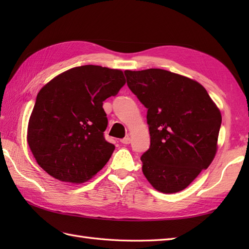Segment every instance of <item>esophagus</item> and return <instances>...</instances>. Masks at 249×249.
Wrapping results in <instances>:
<instances>
[{
	"label": "esophagus",
	"instance_id": "1",
	"mask_svg": "<svg viewBox=\"0 0 249 249\" xmlns=\"http://www.w3.org/2000/svg\"><path fill=\"white\" fill-rule=\"evenodd\" d=\"M121 142H122V143H123V144H129V143H130V138L127 136V137H125L124 139H122Z\"/></svg>",
	"mask_w": 249,
	"mask_h": 249
}]
</instances>
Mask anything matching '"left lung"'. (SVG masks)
<instances>
[{"instance_id": "1", "label": "left lung", "mask_w": 249, "mask_h": 249, "mask_svg": "<svg viewBox=\"0 0 249 249\" xmlns=\"http://www.w3.org/2000/svg\"><path fill=\"white\" fill-rule=\"evenodd\" d=\"M126 81L147 109L151 145L142 172L158 192L186 188L213 161L221 114L197 81L160 68L125 71Z\"/></svg>"}]
</instances>
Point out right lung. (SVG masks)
Here are the masks:
<instances>
[{
	"label": "right lung",
	"instance_id": "1",
	"mask_svg": "<svg viewBox=\"0 0 249 249\" xmlns=\"http://www.w3.org/2000/svg\"><path fill=\"white\" fill-rule=\"evenodd\" d=\"M125 84L123 71L97 65L73 67L37 94L28 126V143L37 163L56 179L83 183L110 160L108 119L103 102Z\"/></svg>",
	"mask_w": 249,
	"mask_h": 249
}]
</instances>
